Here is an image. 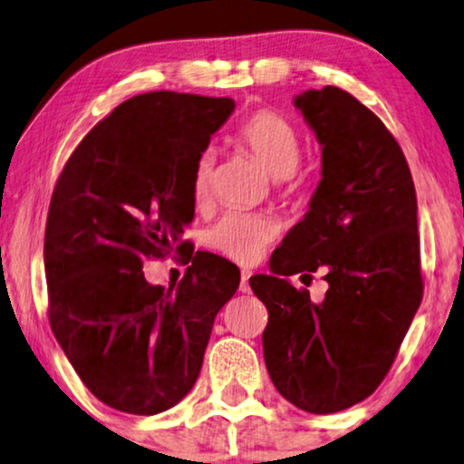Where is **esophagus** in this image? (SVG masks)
<instances>
[{"label": "esophagus", "instance_id": "34e87169", "mask_svg": "<svg viewBox=\"0 0 464 464\" xmlns=\"http://www.w3.org/2000/svg\"><path fill=\"white\" fill-rule=\"evenodd\" d=\"M249 278H251V272L249 270L240 272V291H243V294H249V291H251Z\"/></svg>", "mask_w": 464, "mask_h": 464}]
</instances>
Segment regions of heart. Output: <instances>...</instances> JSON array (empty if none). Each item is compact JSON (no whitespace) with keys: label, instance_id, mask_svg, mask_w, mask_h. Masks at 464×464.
Listing matches in <instances>:
<instances>
[{"label":"heart","instance_id":"b5f03b06","mask_svg":"<svg viewBox=\"0 0 464 464\" xmlns=\"http://www.w3.org/2000/svg\"><path fill=\"white\" fill-rule=\"evenodd\" d=\"M238 139L275 179H287L295 173L300 162V137L283 116L275 111H257L243 124ZM213 164L211 150L202 151L196 160L192 177V194L196 200H205L211 189ZM276 232L275 221L264 215L232 211L207 232V243L226 257L237 259L240 264H251L275 240Z\"/></svg>","mask_w":464,"mask_h":464}]
</instances>
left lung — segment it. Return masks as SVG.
<instances>
[{
  "label": "left lung",
  "mask_w": 464,
  "mask_h": 464,
  "mask_svg": "<svg viewBox=\"0 0 464 464\" xmlns=\"http://www.w3.org/2000/svg\"><path fill=\"white\" fill-rule=\"evenodd\" d=\"M294 105L321 145V181L270 275L249 285L268 308L262 344L276 391L334 414L378 389L420 306L416 189L395 137L353 94L325 86ZM316 269L330 285L319 304L288 281Z\"/></svg>",
  "instance_id": "8db88e82"
}]
</instances>
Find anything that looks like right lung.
I'll return each instance as SVG.
<instances>
[{
	"instance_id": "1",
	"label": "right lung",
	"mask_w": 464,
	"mask_h": 464,
	"mask_svg": "<svg viewBox=\"0 0 464 464\" xmlns=\"http://www.w3.org/2000/svg\"><path fill=\"white\" fill-rule=\"evenodd\" d=\"M234 107L227 97L139 94L82 139L56 181L44 237L50 327L113 410L151 416L179 403L238 289L237 266L207 251L189 253L169 289L143 276L145 259L186 251L196 160Z\"/></svg>"
}]
</instances>
